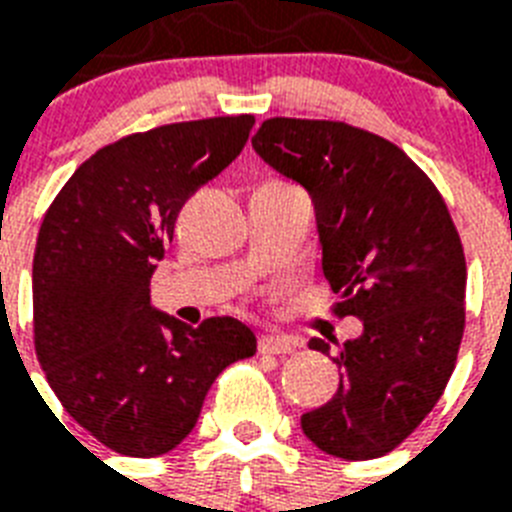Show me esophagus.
Returning a JSON list of instances; mask_svg holds the SVG:
<instances>
[{
    "instance_id": "34e87169",
    "label": "esophagus",
    "mask_w": 512,
    "mask_h": 512,
    "mask_svg": "<svg viewBox=\"0 0 512 512\" xmlns=\"http://www.w3.org/2000/svg\"><path fill=\"white\" fill-rule=\"evenodd\" d=\"M297 345H300V342L289 335H263L260 337V353H279V356H284V353H292Z\"/></svg>"
}]
</instances>
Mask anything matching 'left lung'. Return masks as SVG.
I'll list each match as a JSON object with an SVG mask.
<instances>
[{
	"label": "left lung",
	"mask_w": 512,
	"mask_h": 512,
	"mask_svg": "<svg viewBox=\"0 0 512 512\" xmlns=\"http://www.w3.org/2000/svg\"><path fill=\"white\" fill-rule=\"evenodd\" d=\"M252 148L308 191L335 313L364 324L337 350L340 388L303 414V433L340 460L382 457L428 417L454 372L468 271L452 215L401 148L345 122L276 116ZM308 345L329 353L321 337Z\"/></svg>",
	"instance_id": "obj_1"
}]
</instances>
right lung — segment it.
Segmentation results:
<instances>
[{"instance_id": "obj_1", "label": "right lung", "mask_w": 512, "mask_h": 512, "mask_svg": "<svg viewBox=\"0 0 512 512\" xmlns=\"http://www.w3.org/2000/svg\"><path fill=\"white\" fill-rule=\"evenodd\" d=\"M255 116L135 132L68 177L34 252L36 356L66 412L130 457L172 452L217 374L255 356L231 316L188 327L151 305V276L188 196L247 146Z\"/></svg>"}]
</instances>
